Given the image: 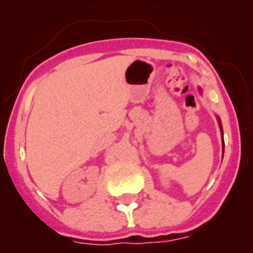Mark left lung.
I'll use <instances>...</instances> for the list:
<instances>
[{
    "label": "left lung",
    "instance_id": "obj_1",
    "mask_svg": "<svg viewBox=\"0 0 253 253\" xmlns=\"http://www.w3.org/2000/svg\"><path fill=\"white\" fill-rule=\"evenodd\" d=\"M199 92L202 93V88H198ZM217 123H219V126H220V131H221V138H222V153H224V141H223V130H222V124H221V120L220 117H217Z\"/></svg>",
    "mask_w": 253,
    "mask_h": 253
}]
</instances>
